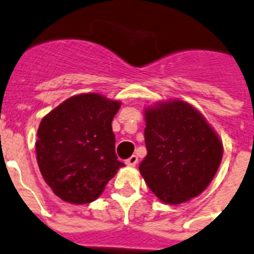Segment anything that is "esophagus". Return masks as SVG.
<instances>
[{
    "mask_svg": "<svg viewBox=\"0 0 254 254\" xmlns=\"http://www.w3.org/2000/svg\"><path fill=\"white\" fill-rule=\"evenodd\" d=\"M137 161H138L137 156H136V155H132V156H129V158L126 160V164L129 165V167H134V165L137 164Z\"/></svg>",
    "mask_w": 254,
    "mask_h": 254,
    "instance_id": "34e87169",
    "label": "esophagus"
}]
</instances>
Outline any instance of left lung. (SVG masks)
Segmentation results:
<instances>
[{
  "label": "left lung",
  "instance_id": "1",
  "mask_svg": "<svg viewBox=\"0 0 254 254\" xmlns=\"http://www.w3.org/2000/svg\"><path fill=\"white\" fill-rule=\"evenodd\" d=\"M145 145L141 176L169 205L202 193L216 174L223 143L205 117L188 103L167 102L145 111Z\"/></svg>",
  "mask_w": 254,
  "mask_h": 254
}]
</instances>
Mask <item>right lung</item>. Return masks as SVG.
<instances>
[{
  "instance_id": "1",
  "label": "right lung",
  "mask_w": 254,
  "mask_h": 254,
  "mask_svg": "<svg viewBox=\"0 0 254 254\" xmlns=\"http://www.w3.org/2000/svg\"><path fill=\"white\" fill-rule=\"evenodd\" d=\"M121 107L99 94H80L44 117L37 160L47 185L69 203H89L125 164L116 155L112 121Z\"/></svg>"
}]
</instances>
